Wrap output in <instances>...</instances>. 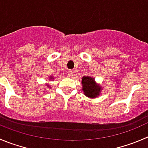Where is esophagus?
Returning a JSON list of instances; mask_svg holds the SVG:
<instances>
[{
  "label": "esophagus",
  "instance_id": "obj_1",
  "mask_svg": "<svg viewBox=\"0 0 148 148\" xmlns=\"http://www.w3.org/2000/svg\"><path fill=\"white\" fill-rule=\"evenodd\" d=\"M67 73H68V75H70V76H73V74H74V72H73V70H69V71L67 72Z\"/></svg>",
  "mask_w": 148,
  "mask_h": 148
}]
</instances>
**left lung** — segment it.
<instances>
[{"label":"left lung","mask_w":148,"mask_h":148,"mask_svg":"<svg viewBox=\"0 0 148 148\" xmlns=\"http://www.w3.org/2000/svg\"><path fill=\"white\" fill-rule=\"evenodd\" d=\"M82 90L86 96L89 98H96L99 95L102 87L96 84L94 78L91 76H84L81 81Z\"/></svg>","instance_id":"8db88e82"}]
</instances>
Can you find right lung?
<instances>
[{"instance_id": "right-lung-1", "label": "right lung", "mask_w": 148, "mask_h": 148, "mask_svg": "<svg viewBox=\"0 0 148 148\" xmlns=\"http://www.w3.org/2000/svg\"><path fill=\"white\" fill-rule=\"evenodd\" d=\"M51 79H53V77L51 76V77H50V80H51ZM48 86V87H49V86Z\"/></svg>"}]
</instances>
